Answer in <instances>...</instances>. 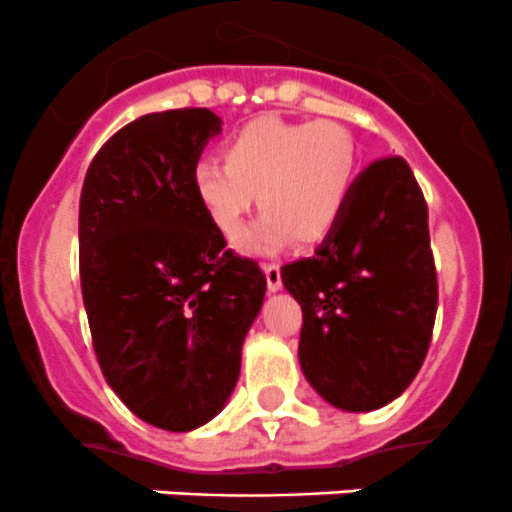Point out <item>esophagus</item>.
<instances>
[{
	"instance_id": "34e87169",
	"label": "esophagus",
	"mask_w": 512,
	"mask_h": 512,
	"mask_svg": "<svg viewBox=\"0 0 512 512\" xmlns=\"http://www.w3.org/2000/svg\"><path fill=\"white\" fill-rule=\"evenodd\" d=\"M262 270H265L267 289H270V292L282 289V272H280V265H277V262H265V265H262Z\"/></svg>"
}]
</instances>
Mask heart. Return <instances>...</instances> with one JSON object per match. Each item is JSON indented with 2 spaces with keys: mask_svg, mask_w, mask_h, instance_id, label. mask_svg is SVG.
Returning <instances> with one entry per match:
<instances>
[{
  "mask_svg": "<svg viewBox=\"0 0 512 512\" xmlns=\"http://www.w3.org/2000/svg\"><path fill=\"white\" fill-rule=\"evenodd\" d=\"M356 173L359 148L342 123L260 116L223 143V163L195 165L193 193L227 240L242 232L257 193L265 215L245 247L277 252L292 240L317 245L332 235L352 200Z\"/></svg>",
  "mask_w": 512,
  "mask_h": 512,
  "instance_id": "b5f03b06",
  "label": "heart"
}]
</instances>
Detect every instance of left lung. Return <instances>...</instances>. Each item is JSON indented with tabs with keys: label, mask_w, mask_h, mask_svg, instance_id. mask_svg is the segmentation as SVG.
Instances as JSON below:
<instances>
[{
	"label": "left lung",
	"mask_w": 512,
	"mask_h": 512,
	"mask_svg": "<svg viewBox=\"0 0 512 512\" xmlns=\"http://www.w3.org/2000/svg\"><path fill=\"white\" fill-rule=\"evenodd\" d=\"M302 307L299 364L342 411H374L416 379L438 307L428 208L409 163L379 158L356 175L332 235L282 267Z\"/></svg>",
	"instance_id": "left-lung-1"
}]
</instances>
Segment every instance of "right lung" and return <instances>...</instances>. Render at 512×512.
I'll list each match as a JSON object with an SVG mask.
<instances>
[{
  "label": "right lung",
  "instance_id": "add662e5",
  "mask_svg": "<svg viewBox=\"0 0 512 512\" xmlns=\"http://www.w3.org/2000/svg\"><path fill=\"white\" fill-rule=\"evenodd\" d=\"M220 131L208 108L148 113L103 143L81 188V294L98 366L163 431L223 411L267 289L193 193L200 153Z\"/></svg>",
  "mask_w": 512,
  "mask_h": 512
}]
</instances>
